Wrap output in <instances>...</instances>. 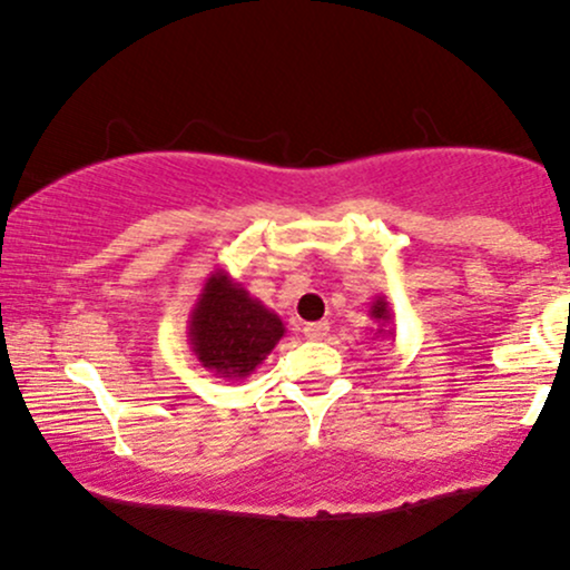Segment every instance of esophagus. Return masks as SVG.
Masks as SVG:
<instances>
[{
	"mask_svg": "<svg viewBox=\"0 0 570 570\" xmlns=\"http://www.w3.org/2000/svg\"><path fill=\"white\" fill-rule=\"evenodd\" d=\"M305 337L307 340H324L330 335V324L326 322H313V324H305Z\"/></svg>",
	"mask_w": 570,
	"mask_h": 570,
	"instance_id": "esophagus-1",
	"label": "esophagus"
}]
</instances>
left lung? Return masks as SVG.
I'll return each mask as SVG.
<instances>
[{
    "label": "left lung",
    "mask_w": 570,
    "mask_h": 570,
    "mask_svg": "<svg viewBox=\"0 0 570 570\" xmlns=\"http://www.w3.org/2000/svg\"><path fill=\"white\" fill-rule=\"evenodd\" d=\"M370 318L375 322V337H383L385 332H389L385 326L394 322V311H391L389 299L375 297V303H372V307H370Z\"/></svg>",
    "instance_id": "obj_1"
}]
</instances>
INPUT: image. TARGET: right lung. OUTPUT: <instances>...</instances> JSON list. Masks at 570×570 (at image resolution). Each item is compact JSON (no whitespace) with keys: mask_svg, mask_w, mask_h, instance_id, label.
I'll list each match as a JSON object with an SVG mask.
<instances>
[{"mask_svg":"<svg viewBox=\"0 0 570 570\" xmlns=\"http://www.w3.org/2000/svg\"><path fill=\"white\" fill-rule=\"evenodd\" d=\"M276 311L252 297L230 273L214 271L189 311L187 337L200 367L225 381H244L284 337Z\"/></svg>","mask_w":570,"mask_h":570,"instance_id":"right-lung-1","label":"right lung"}]
</instances>
